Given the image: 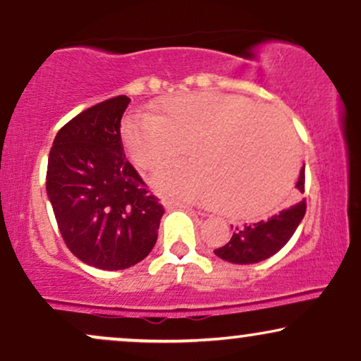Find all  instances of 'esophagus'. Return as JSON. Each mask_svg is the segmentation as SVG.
Segmentation results:
<instances>
[{
  "label": "esophagus",
  "mask_w": 361,
  "mask_h": 361,
  "mask_svg": "<svg viewBox=\"0 0 361 361\" xmlns=\"http://www.w3.org/2000/svg\"><path fill=\"white\" fill-rule=\"evenodd\" d=\"M164 207H166L168 210H173V209H190V205H185V204H181V202H176V200L164 202Z\"/></svg>",
  "instance_id": "esophagus-1"
}]
</instances>
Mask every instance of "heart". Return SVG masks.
<instances>
[{"mask_svg":"<svg viewBox=\"0 0 361 361\" xmlns=\"http://www.w3.org/2000/svg\"><path fill=\"white\" fill-rule=\"evenodd\" d=\"M127 156L140 171H157L159 192L212 204L219 212L255 219L288 193L299 168L292 128L279 114L244 97L197 91L171 94L154 114H132L120 127Z\"/></svg>","mask_w":361,"mask_h":361,"instance_id":"heart-1","label":"heart"}]
</instances>
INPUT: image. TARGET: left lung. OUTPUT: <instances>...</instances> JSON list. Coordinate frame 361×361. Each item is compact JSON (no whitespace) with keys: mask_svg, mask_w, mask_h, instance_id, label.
Wrapping results in <instances>:
<instances>
[{"mask_svg":"<svg viewBox=\"0 0 361 361\" xmlns=\"http://www.w3.org/2000/svg\"><path fill=\"white\" fill-rule=\"evenodd\" d=\"M297 188L299 192H304L305 188V166L300 169ZM305 209H307L305 198H300L299 202L264 221L244 226L241 229L235 227L231 241L222 247H217L214 252L221 259L238 264H251L270 258L290 241L304 219Z\"/></svg>","mask_w":361,"mask_h":361,"instance_id":"obj_1","label":"left lung"}]
</instances>
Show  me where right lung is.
Here are the masks:
<instances>
[{
    "label": "right lung",
    "mask_w": 361,
    "mask_h": 361,
    "mask_svg": "<svg viewBox=\"0 0 361 361\" xmlns=\"http://www.w3.org/2000/svg\"><path fill=\"white\" fill-rule=\"evenodd\" d=\"M126 94L81 111L57 132L47 195L66 246L100 270H126L154 247L164 209L126 159Z\"/></svg>",
    "instance_id": "obj_1"
}]
</instances>
